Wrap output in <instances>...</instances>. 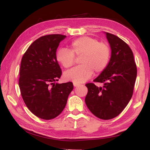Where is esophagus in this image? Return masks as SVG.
Here are the masks:
<instances>
[{
    "instance_id": "1",
    "label": "esophagus",
    "mask_w": 150,
    "mask_h": 150,
    "mask_svg": "<svg viewBox=\"0 0 150 150\" xmlns=\"http://www.w3.org/2000/svg\"><path fill=\"white\" fill-rule=\"evenodd\" d=\"M73 85H74V87H78V86H79V84H78V83H73Z\"/></svg>"
}]
</instances>
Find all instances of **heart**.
<instances>
[{"label": "heart", "mask_w": 150, "mask_h": 150, "mask_svg": "<svg viewBox=\"0 0 150 150\" xmlns=\"http://www.w3.org/2000/svg\"><path fill=\"white\" fill-rule=\"evenodd\" d=\"M71 49L61 48L56 52L57 62L64 68L68 69L74 63L75 56H81L79 63L64 74L66 81H71L81 83L88 80L92 76L93 72L100 74L108 65L111 50L105 42H99L98 39L88 36H83L73 41Z\"/></svg>", "instance_id": "heart-1"}]
</instances>
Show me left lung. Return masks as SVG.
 Masks as SVG:
<instances>
[{"label": "left lung", "mask_w": 150, "mask_h": 150, "mask_svg": "<svg viewBox=\"0 0 150 150\" xmlns=\"http://www.w3.org/2000/svg\"><path fill=\"white\" fill-rule=\"evenodd\" d=\"M111 49L108 65L94 82L103 83L97 87L85 85L88 93L85 102L96 117L103 120L113 118L126 108L133 95L137 78V66L130 47L118 37L105 32Z\"/></svg>", "instance_id": "left-lung-1"}]
</instances>
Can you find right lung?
<instances>
[{
    "label": "right lung",
    "mask_w": 150,
    "mask_h": 150,
    "mask_svg": "<svg viewBox=\"0 0 150 150\" xmlns=\"http://www.w3.org/2000/svg\"><path fill=\"white\" fill-rule=\"evenodd\" d=\"M65 38L60 34L42 36L32 42L21 59V96L30 111L44 120L56 118L63 111L73 89L72 82L54 83L62 73L56 50Z\"/></svg>",
    "instance_id": "add662e5"
}]
</instances>
